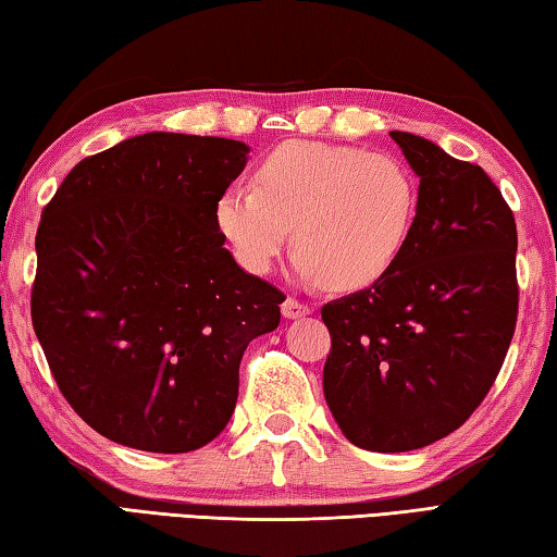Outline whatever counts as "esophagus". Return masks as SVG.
Returning <instances> with one entry per match:
<instances>
[{"label": "esophagus", "mask_w": 557, "mask_h": 557, "mask_svg": "<svg viewBox=\"0 0 557 557\" xmlns=\"http://www.w3.org/2000/svg\"><path fill=\"white\" fill-rule=\"evenodd\" d=\"M307 313H311V307L301 305L299 299L287 297L285 305H282V317L285 319H301V317H307Z\"/></svg>", "instance_id": "esophagus-1"}]
</instances>
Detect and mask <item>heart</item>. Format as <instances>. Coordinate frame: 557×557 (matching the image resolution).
<instances>
[{
    "label": "heart",
    "instance_id": "b5f03b06",
    "mask_svg": "<svg viewBox=\"0 0 557 557\" xmlns=\"http://www.w3.org/2000/svg\"><path fill=\"white\" fill-rule=\"evenodd\" d=\"M419 214V185L389 153L292 140L260 160L256 187L216 199V226L236 260L268 275L295 228V272L336 292L372 287L397 265Z\"/></svg>",
    "mask_w": 557,
    "mask_h": 557
}]
</instances>
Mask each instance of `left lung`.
Segmentation results:
<instances>
[{"instance_id":"1","label":"left lung","mask_w":557,"mask_h":557,"mask_svg":"<svg viewBox=\"0 0 557 557\" xmlns=\"http://www.w3.org/2000/svg\"><path fill=\"white\" fill-rule=\"evenodd\" d=\"M419 177L411 240L375 285L329 301L323 397L352 446L404 453L460 429L487 397L517 326V224L480 165L404 131Z\"/></svg>"}]
</instances>
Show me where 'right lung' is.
<instances>
[{"label": "right lung", "instance_id": "obj_1", "mask_svg": "<svg viewBox=\"0 0 557 557\" xmlns=\"http://www.w3.org/2000/svg\"><path fill=\"white\" fill-rule=\"evenodd\" d=\"M250 148L134 136L70 170L40 214L34 331L63 397L104 438L148 453L214 441L252 338L285 295L238 265L216 199Z\"/></svg>", "mask_w": 557, "mask_h": 557}]
</instances>
